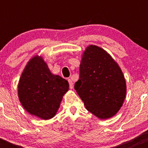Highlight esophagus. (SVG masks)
Here are the masks:
<instances>
[{"label":"esophagus","mask_w":148,"mask_h":148,"mask_svg":"<svg viewBox=\"0 0 148 148\" xmlns=\"http://www.w3.org/2000/svg\"><path fill=\"white\" fill-rule=\"evenodd\" d=\"M68 82H69V87L70 89H72L73 87H74V86H73V82L72 81H71V79H68Z\"/></svg>","instance_id":"obj_1"}]
</instances>
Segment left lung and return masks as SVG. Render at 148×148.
I'll return each mask as SVG.
<instances>
[{
	"mask_svg": "<svg viewBox=\"0 0 148 148\" xmlns=\"http://www.w3.org/2000/svg\"><path fill=\"white\" fill-rule=\"evenodd\" d=\"M74 89L86 110L100 120L115 115L126 97V81L111 55L99 46L89 45L82 55L79 79Z\"/></svg>",
	"mask_w": 148,
	"mask_h": 148,
	"instance_id": "obj_1",
	"label": "left lung"
}]
</instances>
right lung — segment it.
Masks as SVG:
<instances>
[{"instance_id":"obj_1","label":"right lung","mask_w":148,"mask_h":148,"mask_svg":"<svg viewBox=\"0 0 148 148\" xmlns=\"http://www.w3.org/2000/svg\"><path fill=\"white\" fill-rule=\"evenodd\" d=\"M68 90V82L52 74L39 55L28 61L18 84V97L25 110L44 120L56 115Z\"/></svg>"}]
</instances>
